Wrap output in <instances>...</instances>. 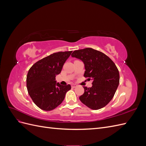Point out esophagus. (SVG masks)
I'll list each match as a JSON object with an SVG mask.
<instances>
[{"mask_svg": "<svg viewBox=\"0 0 146 146\" xmlns=\"http://www.w3.org/2000/svg\"><path fill=\"white\" fill-rule=\"evenodd\" d=\"M77 86V85H76V84H72V85H71V87H72V88H76Z\"/></svg>", "mask_w": 146, "mask_h": 146, "instance_id": "obj_1", "label": "esophagus"}]
</instances>
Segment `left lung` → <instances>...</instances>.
Listing matches in <instances>:
<instances>
[{"label": "left lung", "mask_w": 146, "mask_h": 146, "mask_svg": "<svg viewBox=\"0 0 146 146\" xmlns=\"http://www.w3.org/2000/svg\"><path fill=\"white\" fill-rule=\"evenodd\" d=\"M72 57L81 60L85 64L84 77L92 80L91 88L83 86L82 102L92 110L107 105L115 94L119 83V72L116 64L104 53L92 48L75 50Z\"/></svg>", "instance_id": "left-lung-1"}]
</instances>
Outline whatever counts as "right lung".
Returning <instances> with one entry per match:
<instances>
[{"instance_id": "add662e5", "label": "right lung", "mask_w": 146, "mask_h": 146, "mask_svg": "<svg viewBox=\"0 0 146 146\" xmlns=\"http://www.w3.org/2000/svg\"><path fill=\"white\" fill-rule=\"evenodd\" d=\"M72 51L54 53L35 63L27 76V88L33 102L44 111H50L60 105L71 86L56 83L64 63Z\"/></svg>"}]
</instances>
